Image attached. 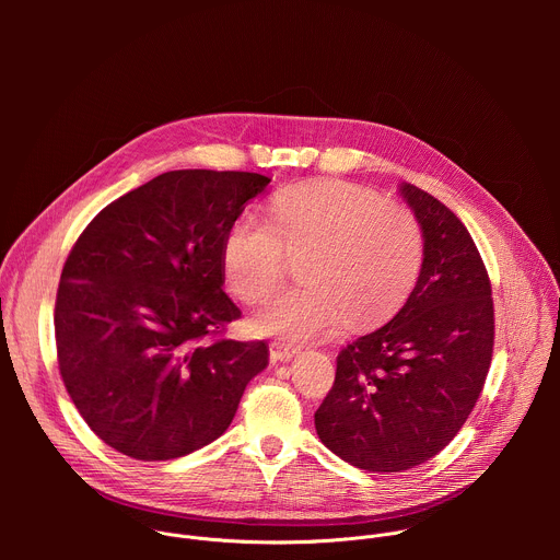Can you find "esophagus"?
<instances>
[{
    "label": "esophagus",
    "instance_id": "1",
    "mask_svg": "<svg viewBox=\"0 0 560 560\" xmlns=\"http://www.w3.org/2000/svg\"><path fill=\"white\" fill-rule=\"evenodd\" d=\"M294 354H296V348H292V346H288V343H281V341H272V343H270V359H272V361L285 363V361H290Z\"/></svg>",
    "mask_w": 560,
    "mask_h": 560
}]
</instances>
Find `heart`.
Masks as SVG:
<instances>
[{
    "instance_id": "1",
    "label": "heart",
    "mask_w": 560,
    "mask_h": 560,
    "mask_svg": "<svg viewBox=\"0 0 560 560\" xmlns=\"http://www.w3.org/2000/svg\"><path fill=\"white\" fill-rule=\"evenodd\" d=\"M270 219L246 212L223 242L230 290L246 303L270 294L303 257L301 285L277 292L253 316L264 335L307 341L343 322H385L415 290L425 255L417 217L348 182H314L279 192Z\"/></svg>"
}]
</instances>
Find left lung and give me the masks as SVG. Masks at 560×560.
I'll return each mask as SVG.
<instances>
[{
	"label": "left lung",
	"instance_id": "left-lung-1",
	"mask_svg": "<svg viewBox=\"0 0 560 560\" xmlns=\"http://www.w3.org/2000/svg\"><path fill=\"white\" fill-rule=\"evenodd\" d=\"M425 242L406 305L337 357L335 385L314 412L322 443L368 471H404L436 456L481 396L494 348L488 270L460 219L401 184Z\"/></svg>",
	"mask_w": 560,
	"mask_h": 560
}]
</instances>
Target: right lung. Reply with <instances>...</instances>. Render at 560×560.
I'll return each instance as SVG.
<instances>
[{
  "label": "right lung",
  "instance_id": "right-lung-1",
  "mask_svg": "<svg viewBox=\"0 0 560 560\" xmlns=\"http://www.w3.org/2000/svg\"><path fill=\"white\" fill-rule=\"evenodd\" d=\"M268 184L171 171L108 203L72 246L55 301L59 372L117 452L168 460L212 443L268 365L264 341H208L242 316L223 292V242Z\"/></svg>",
  "mask_w": 560,
  "mask_h": 560
}]
</instances>
